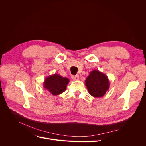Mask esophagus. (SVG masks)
I'll return each instance as SVG.
<instances>
[{
    "instance_id": "obj_1",
    "label": "esophagus",
    "mask_w": 146,
    "mask_h": 146,
    "mask_svg": "<svg viewBox=\"0 0 146 146\" xmlns=\"http://www.w3.org/2000/svg\"><path fill=\"white\" fill-rule=\"evenodd\" d=\"M71 78L74 81L78 80V79H79V76H78V75H77V76H72Z\"/></svg>"
}]
</instances>
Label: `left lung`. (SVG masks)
Returning a JSON list of instances; mask_svg holds the SVG:
<instances>
[{
  "mask_svg": "<svg viewBox=\"0 0 146 146\" xmlns=\"http://www.w3.org/2000/svg\"><path fill=\"white\" fill-rule=\"evenodd\" d=\"M110 85L108 77L97 69L90 72L85 80L88 92L96 98L103 97L109 89Z\"/></svg>",
  "mask_w": 146,
  "mask_h": 146,
  "instance_id": "left-lung-1",
  "label": "left lung"
}]
</instances>
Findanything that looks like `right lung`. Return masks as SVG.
Masks as SVG:
<instances>
[{
	"label": "right lung",
	"mask_w": 146,
	"mask_h": 146,
	"mask_svg": "<svg viewBox=\"0 0 146 146\" xmlns=\"http://www.w3.org/2000/svg\"><path fill=\"white\" fill-rule=\"evenodd\" d=\"M69 82V80L67 77H63L55 73L45 78L43 86L53 96H57L65 91Z\"/></svg>",
	"instance_id": "obj_1"
}]
</instances>
